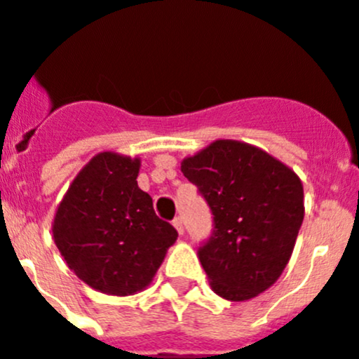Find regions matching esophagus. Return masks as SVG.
<instances>
[{
    "label": "esophagus",
    "mask_w": 359,
    "mask_h": 359,
    "mask_svg": "<svg viewBox=\"0 0 359 359\" xmlns=\"http://www.w3.org/2000/svg\"><path fill=\"white\" fill-rule=\"evenodd\" d=\"M173 226H175L177 232H179L180 236H182V233H184V223H182V217H175V219H173Z\"/></svg>",
    "instance_id": "esophagus-1"
}]
</instances>
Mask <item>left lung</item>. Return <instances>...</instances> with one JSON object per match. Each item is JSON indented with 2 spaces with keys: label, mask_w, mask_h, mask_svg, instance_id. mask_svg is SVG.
<instances>
[{
  "label": "left lung",
  "mask_w": 359,
  "mask_h": 359,
  "mask_svg": "<svg viewBox=\"0 0 359 359\" xmlns=\"http://www.w3.org/2000/svg\"><path fill=\"white\" fill-rule=\"evenodd\" d=\"M214 216L198 257L210 289L248 301L269 289L292 255L304 217L299 177L266 150L216 140L180 163Z\"/></svg>",
  "instance_id": "1"
}]
</instances>
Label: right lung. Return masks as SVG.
<instances>
[{"label":"right lung","instance_id":"obj_1","mask_svg":"<svg viewBox=\"0 0 359 359\" xmlns=\"http://www.w3.org/2000/svg\"><path fill=\"white\" fill-rule=\"evenodd\" d=\"M142 161L100 152L83 166L56 209L53 239L79 280L109 296L150 285L179 233L138 187Z\"/></svg>","mask_w":359,"mask_h":359}]
</instances>
